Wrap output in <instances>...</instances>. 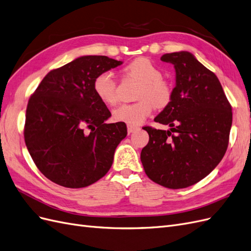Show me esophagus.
<instances>
[{"instance_id": "34e87169", "label": "esophagus", "mask_w": 251, "mask_h": 251, "mask_svg": "<svg viewBox=\"0 0 251 251\" xmlns=\"http://www.w3.org/2000/svg\"><path fill=\"white\" fill-rule=\"evenodd\" d=\"M137 126H130V125H127V133L128 134H131V133H133V132H135L136 130H137Z\"/></svg>"}]
</instances>
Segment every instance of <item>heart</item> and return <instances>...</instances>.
<instances>
[{
    "label": "heart",
    "instance_id": "heart-1",
    "mask_svg": "<svg viewBox=\"0 0 251 251\" xmlns=\"http://www.w3.org/2000/svg\"><path fill=\"white\" fill-rule=\"evenodd\" d=\"M128 78L140 81L135 103L121 104L113 111V119L130 126L142 124L150 115L153 107L164 108L173 97L172 82L162 76L160 67L147 57H138L128 63L124 69ZM93 89L100 100L107 105L117 102V83L109 71L96 75Z\"/></svg>",
    "mask_w": 251,
    "mask_h": 251
}]
</instances>
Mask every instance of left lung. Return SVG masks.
<instances>
[{
	"label": "left lung",
	"mask_w": 251,
	"mask_h": 251,
	"mask_svg": "<svg viewBox=\"0 0 251 251\" xmlns=\"http://www.w3.org/2000/svg\"><path fill=\"white\" fill-rule=\"evenodd\" d=\"M176 70L170 103L154 119L169 131L143 126L149 143L140 159L148 177L164 187L194 185L224 157L232 124L231 105L214 72L187 51L166 53Z\"/></svg>",
	"instance_id": "left-lung-1"
}]
</instances>
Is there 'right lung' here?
I'll list each match as a JSON object with an SVG mask.
<instances>
[{"instance_id":"1","label":"right lung","mask_w":251,"mask_h":251,"mask_svg":"<svg viewBox=\"0 0 251 251\" xmlns=\"http://www.w3.org/2000/svg\"><path fill=\"white\" fill-rule=\"evenodd\" d=\"M121 64L102 55L78 57L51 70L30 96L25 143L36 168L54 183L86 187L111 169L126 126L104 123L111 113L93 82L97 74Z\"/></svg>"}]
</instances>
